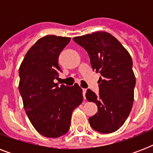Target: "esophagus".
Returning <instances> with one entry per match:
<instances>
[{
	"instance_id": "obj_1",
	"label": "esophagus",
	"mask_w": 153,
	"mask_h": 153,
	"mask_svg": "<svg viewBox=\"0 0 153 153\" xmlns=\"http://www.w3.org/2000/svg\"><path fill=\"white\" fill-rule=\"evenodd\" d=\"M86 89H82V94H83L84 99L86 98Z\"/></svg>"
}]
</instances>
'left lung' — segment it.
Returning <instances> with one entry per match:
<instances>
[{
  "label": "left lung",
  "instance_id": "left-lung-1",
  "mask_svg": "<svg viewBox=\"0 0 153 153\" xmlns=\"http://www.w3.org/2000/svg\"><path fill=\"white\" fill-rule=\"evenodd\" d=\"M73 40L87 51L91 67L102 75L98 82L99 95L90 89L86 91V99L98 105V113L89 118V123L99 133L115 132L125 123L133 107L136 78L132 58L109 32H93Z\"/></svg>",
  "mask_w": 153,
  "mask_h": 153
}]
</instances>
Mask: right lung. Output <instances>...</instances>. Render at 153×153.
Here are the masks:
<instances>
[{"label": "right lung", "mask_w": 153, "mask_h": 153, "mask_svg": "<svg viewBox=\"0 0 153 153\" xmlns=\"http://www.w3.org/2000/svg\"><path fill=\"white\" fill-rule=\"evenodd\" d=\"M70 37L49 35L38 39L25 55L20 69L19 91L24 108L36 130L56 138L69 130L72 112L83 100L78 84L59 86L62 72L58 59Z\"/></svg>", "instance_id": "1"}]
</instances>
